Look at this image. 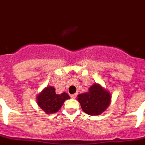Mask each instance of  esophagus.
<instances>
[{
  "instance_id": "34e87169",
  "label": "esophagus",
  "mask_w": 145,
  "mask_h": 145,
  "mask_svg": "<svg viewBox=\"0 0 145 145\" xmlns=\"http://www.w3.org/2000/svg\"><path fill=\"white\" fill-rule=\"evenodd\" d=\"M76 95H77V93H74V94H72V95H71V99H76Z\"/></svg>"
}]
</instances>
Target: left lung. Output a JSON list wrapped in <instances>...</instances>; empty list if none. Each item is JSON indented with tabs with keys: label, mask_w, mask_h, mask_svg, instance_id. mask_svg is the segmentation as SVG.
<instances>
[{
	"label": "left lung",
	"mask_w": 145,
	"mask_h": 145,
	"mask_svg": "<svg viewBox=\"0 0 145 145\" xmlns=\"http://www.w3.org/2000/svg\"><path fill=\"white\" fill-rule=\"evenodd\" d=\"M82 110L89 115H98L102 113L110 104L111 95L101 85L94 84L88 93L78 95Z\"/></svg>",
	"instance_id": "obj_1"
}]
</instances>
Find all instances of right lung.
<instances>
[{
    "label": "right lung",
    "instance_id": "obj_1",
    "mask_svg": "<svg viewBox=\"0 0 145 145\" xmlns=\"http://www.w3.org/2000/svg\"><path fill=\"white\" fill-rule=\"evenodd\" d=\"M69 99L70 97L66 93L58 95L53 87H47L38 95L37 103L46 114H53L61 108L65 100Z\"/></svg>",
    "mask_w": 145,
    "mask_h": 145
}]
</instances>
